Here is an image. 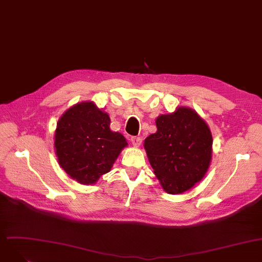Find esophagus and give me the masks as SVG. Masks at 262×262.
Returning <instances> with one entry per match:
<instances>
[{"label":"esophagus","mask_w":262,"mask_h":262,"mask_svg":"<svg viewBox=\"0 0 262 262\" xmlns=\"http://www.w3.org/2000/svg\"><path fill=\"white\" fill-rule=\"evenodd\" d=\"M131 143L135 147H140L142 144V138H140V136H132Z\"/></svg>","instance_id":"obj_1"}]
</instances>
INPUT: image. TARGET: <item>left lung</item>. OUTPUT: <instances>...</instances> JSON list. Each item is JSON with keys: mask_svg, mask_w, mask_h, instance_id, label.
Returning a JSON list of instances; mask_svg holds the SVG:
<instances>
[{"mask_svg": "<svg viewBox=\"0 0 262 262\" xmlns=\"http://www.w3.org/2000/svg\"><path fill=\"white\" fill-rule=\"evenodd\" d=\"M156 123L157 132L144 143L149 162L167 193H183L208 170L212 135L205 120L188 107L161 115Z\"/></svg>", "mask_w": 262, "mask_h": 262, "instance_id": "1", "label": "left lung"}]
</instances>
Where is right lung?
<instances>
[{"label":"right lung","instance_id":"add662e5","mask_svg":"<svg viewBox=\"0 0 262 262\" xmlns=\"http://www.w3.org/2000/svg\"><path fill=\"white\" fill-rule=\"evenodd\" d=\"M110 117L93 102L65 112L57 122L54 146L59 165L82 184H93L111 170L128 143L110 130Z\"/></svg>","mask_w":262,"mask_h":262}]
</instances>
